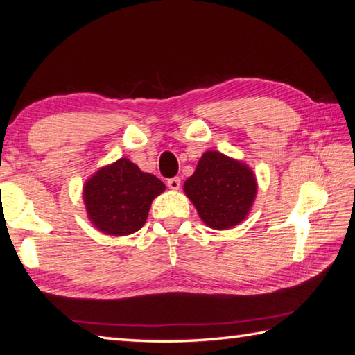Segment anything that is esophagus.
<instances>
[{
    "label": "esophagus",
    "mask_w": 355,
    "mask_h": 355,
    "mask_svg": "<svg viewBox=\"0 0 355 355\" xmlns=\"http://www.w3.org/2000/svg\"><path fill=\"white\" fill-rule=\"evenodd\" d=\"M180 184H182V180H180L178 177H173L171 180H168V186H169V189H172V191H178Z\"/></svg>",
    "instance_id": "1"
}]
</instances>
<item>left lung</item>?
Segmentation results:
<instances>
[{
    "instance_id": "8db88e82",
    "label": "left lung",
    "mask_w": 355,
    "mask_h": 355,
    "mask_svg": "<svg viewBox=\"0 0 355 355\" xmlns=\"http://www.w3.org/2000/svg\"><path fill=\"white\" fill-rule=\"evenodd\" d=\"M183 189L207 227L227 230L250 214L258 182L244 162L206 150Z\"/></svg>"
}]
</instances>
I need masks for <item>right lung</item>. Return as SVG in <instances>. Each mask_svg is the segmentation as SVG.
Listing matches in <instances>:
<instances>
[{"instance_id":"obj_1","label":"right lung","mask_w":355,"mask_h":355,"mask_svg":"<svg viewBox=\"0 0 355 355\" xmlns=\"http://www.w3.org/2000/svg\"><path fill=\"white\" fill-rule=\"evenodd\" d=\"M164 189L162 180L122 157L87 180L82 200L97 230L110 236H126L145 225L150 205Z\"/></svg>"}]
</instances>
